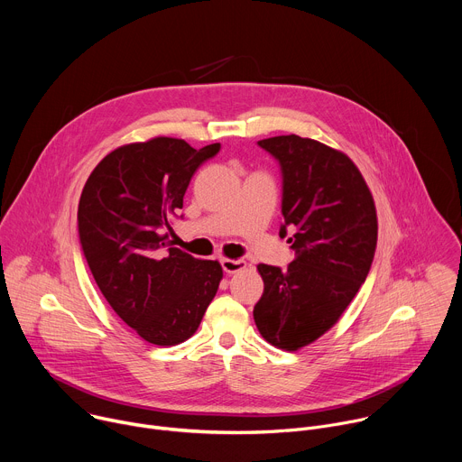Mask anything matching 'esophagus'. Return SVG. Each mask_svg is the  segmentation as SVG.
<instances>
[{
    "mask_svg": "<svg viewBox=\"0 0 462 462\" xmlns=\"http://www.w3.org/2000/svg\"><path fill=\"white\" fill-rule=\"evenodd\" d=\"M221 267L226 274H236L246 269V261L245 259H230V257H223L221 259Z\"/></svg>",
    "mask_w": 462,
    "mask_h": 462,
    "instance_id": "esophagus-1",
    "label": "esophagus"
}]
</instances>
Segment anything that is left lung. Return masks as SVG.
<instances>
[{
  "label": "left lung",
  "mask_w": 462,
  "mask_h": 462,
  "mask_svg": "<svg viewBox=\"0 0 462 462\" xmlns=\"http://www.w3.org/2000/svg\"><path fill=\"white\" fill-rule=\"evenodd\" d=\"M283 173L282 214L294 261L259 263L263 296L254 307L257 331L283 351H298L331 328L367 278L378 221L373 193L356 164L314 139L282 135L257 143Z\"/></svg>",
  "instance_id": "1"
}]
</instances>
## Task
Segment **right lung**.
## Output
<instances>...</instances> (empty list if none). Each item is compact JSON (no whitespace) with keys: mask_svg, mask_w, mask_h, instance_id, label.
Masks as SVG:
<instances>
[{"mask_svg":"<svg viewBox=\"0 0 462 462\" xmlns=\"http://www.w3.org/2000/svg\"><path fill=\"white\" fill-rule=\"evenodd\" d=\"M219 148L193 150L171 137L124 144L97 164L82 189L79 234L91 274L118 318L148 344L170 347L193 337L223 280L219 261L170 245V223L191 175Z\"/></svg>","mask_w":462,"mask_h":462,"instance_id":"right-lung-1","label":"right lung"}]
</instances>
